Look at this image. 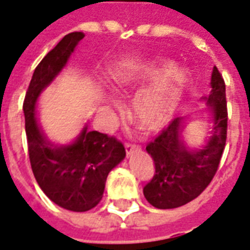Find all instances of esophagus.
Returning a JSON list of instances; mask_svg holds the SVG:
<instances>
[{"instance_id": "esophagus-1", "label": "esophagus", "mask_w": 250, "mask_h": 250, "mask_svg": "<svg viewBox=\"0 0 250 250\" xmlns=\"http://www.w3.org/2000/svg\"><path fill=\"white\" fill-rule=\"evenodd\" d=\"M138 145H136V144H132V143H126L125 144V149H126V154H132L134 150H137L138 149Z\"/></svg>"}]
</instances>
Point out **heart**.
<instances>
[{
  "label": "heart",
  "mask_w": 250,
  "mask_h": 250,
  "mask_svg": "<svg viewBox=\"0 0 250 250\" xmlns=\"http://www.w3.org/2000/svg\"><path fill=\"white\" fill-rule=\"evenodd\" d=\"M172 63H150L140 69H126L116 74L121 85H133L152 81L161 77L134 97L132 114L134 120L147 130H158L172 120L183 101L188 86V76L183 70H170Z\"/></svg>",
  "instance_id": "b5f03b06"
}]
</instances>
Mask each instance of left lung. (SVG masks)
Returning a JSON list of instances; mask_svg holds the SVG:
<instances>
[{
	"mask_svg": "<svg viewBox=\"0 0 250 250\" xmlns=\"http://www.w3.org/2000/svg\"><path fill=\"white\" fill-rule=\"evenodd\" d=\"M212 92L205 97L213 112V134L207 146L190 150L183 141L184 118H173L146 145L154 161V174L144 187L147 202L158 209L183 207L201 194L217 172L227 144L228 107L225 81L216 66Z\"/></svg>",
	"mask_w": 250,
	"mask_h": 250,
	"instance_id": "obj_1",
	"label": "left lung"
}]
</instances>
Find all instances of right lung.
Returning <instances> with one entry per match:
<instances>
[{
	"instance_id": "right-lung-1",
	"label": "right lung",
	"mask_w": 250,
	"mask_h": 250,
	"mask_svg": "<svg viewBox=\"0 0 250 250\" xmlns=\"http://www.w3.org/2000/svg\"><path fill=\"white\" fill-rule=\"evenodd\" d=\"M85 34H66L38 63L23 100L29 160L42 192L58 207L86 212L101 201L109 172L125 157L124 144L104 133L87 132L67 146H54L36 123V103L53 78L61 72Z\"/></svg>"
}]
</instances>
